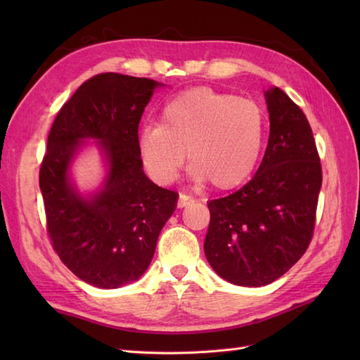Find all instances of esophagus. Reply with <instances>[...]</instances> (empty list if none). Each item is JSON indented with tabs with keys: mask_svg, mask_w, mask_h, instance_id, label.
I'll list each match as a JSON object with an SVG mask.
<instances>
[{
	"mask_svg": "<svg viewBox=\"0 0 360 360\" xmlns=\"http://www.w3.org/2000/svg\"><path fill=\"white\" fill-rule=\"evenodd\" d=\"M193 200H192V196H188V195H186V193H179V200H178V207L179 209H182V207H186V205H188L190 202H192Z\"/></svg>",
	"mask_w": 360,
	"mask_h": 360,
	"instance_id": "obj_1",
	"label": "esophagus"
}]
</instances>
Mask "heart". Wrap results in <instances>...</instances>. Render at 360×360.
<instances>
[{"label":"heart","mask_w":360,"mask_h":360,"mask_svg":"<svg viewBox=\"0 0 360 360\" xmlns=\"http://www.w3.org/2000/svg\"><path fill=\"white\" fill-rule=\"evenodd\" d=\"M266 128L262 106L250 98L207 86L187 89L168 101L159 124L137 133V155L158 184H168L186 160L202 184L231 190L246 181L258 162Z\"/></svg>","instance_id":"1"}]
</instances>
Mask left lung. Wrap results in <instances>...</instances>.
I'll return each mask as SVG.
<instances>
[{
  "label": "left lung",
  "mask_w": 360,
  "mask_h": 360,
  "mask_svg": "<svg viewBox=\"0 0 360 360\" xmlns=\"http://www.w3.org/2000/svg\"><path fill=\"white\" fill-rule=\"evenodd\" d=\"M269 141L255 176L207 202V262L238 286H266L307 252L316 224L322 165L309 122L280 88L264 93Z\"/></svg>",
  "instance_id": "8db88e82"
}]
</instances>
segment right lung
I'll use <instances>...</instances> for the list:
<instances>
[{"mask_svg": "<svg viewBox=\"0 0 360 360\" xmlns=\"http://www.w3.org/2000/svg\"><path fill=\"white\" fill-rule=\"evenodd\" d=\"M158 86L162 83L145 77L94 75L62 106L48 136L40 190L52 248L96 288L116 289L147 271L178 202V193L147 178L137 155L139 122ZM88 139L98 141L107 178L98 193L83 197L69 170Z\"/></svg>", "mask_w": 360, "mask_h": 360, "instance_id": "1", "label": "right lung"}]
</instances>
